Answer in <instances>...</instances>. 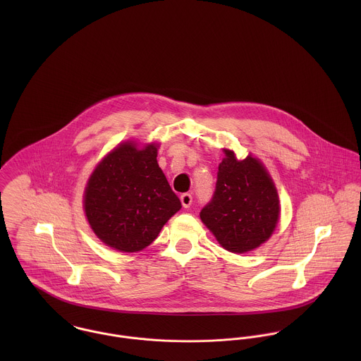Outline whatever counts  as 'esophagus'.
Here are the masks:
<instances>
[{
  "label": "esophagus",
  "instance_id": "esophagus-1",
  "mask_svg": "<svg viewBox=\"0 0 361 361\" xmlns=\"http://www.w3.org/2000/svg\"><path fill=\"white\" fill-rule=\"evenodd\" d=\"M180 202H182V206L185 207V208H189V207L192 206V203H193V196L190 193H183L180 196Z\"/></svg>",
  "mask_w": 361,
  "mask_h": 361
}]
</instances>
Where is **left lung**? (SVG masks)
Wrapping results in <instances>:
<instances>
[{
	"label": "left lung",
	"mask_w": 361,
	"mask_h": 361,
	"mask_svg": "<svg viewBox=\"0 0 361 361\" xmlns=\"http://www.w3.org/2000/svg\"><path fill=\"white\" fill-rule=\"evenodd\" d=\"M218 166L215 192L200 212L202 221L219 245L232 253H246L264 243L279 218L276 189L262 164L233 152Z\"/></svg>",
	"instance_id": "8db88e82"
}]
</instances>
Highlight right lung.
Segmentation results:
<instances>
[{
	"mask_svg": "<svg viewBox=\"0 0 361 361\" xmlns=\"http://www.w3.org/2000/svg\"><path fill=\"white\" fill-rule=\"evenodd\" d=\"M180 207L157 164L154 145L116 147L94 169L85 193V211L94 233L106 246L126 253L153 243Z\"/></svg>",
	"mask_w": 361,
	"mask_h": 361,
	"instance_id": "1",
	"label": "right lung"
}]
</instances>
